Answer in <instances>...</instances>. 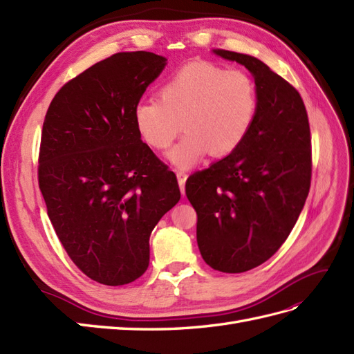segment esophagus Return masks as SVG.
<instances>
[{
  "label": "esophagus",
  "instance_id": "1",
  "mask_svg": "<svg viewBox=\"0 0 354 354\" xmlns=\"http://www.w3.org/2000/svg\"><path fill=\"white\" fill-rule=\"evenodd\" d=\"M176 176H178V184H179L180 192L185 193V180H187L188 175L185 174V171H183V170H178L176 171Z\"/></svg>",
  "mask_w": 354,
  "mask_h": 354
}]
</instances>
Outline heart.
<instances>
[{
  "label": "heart",
  "instance_id": "b5f03b06",
  "mask_svg": "<svg viewBox=\"0 0 354 354\" xmlns=\"http://www.w3.org/2000/svg\"><path fill=\"white\" fill-rule=\"evenodd\" d=\"M254 80L242 70L193 61L176 70L160 88V98L142 100L133 116L149 148L167 149L187 131L169 160L179 169L197 165L207 152L224 157L236 151L257 115Z\"/></svg>",
  "mask_w": 354,
  "mask_h": 354
}]
</instances>
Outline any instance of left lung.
I'll return each instance as SVG.
<instances>
[{
    "label": "left lung",
    "instance_id": "1",
    "mask_svg": "<svg viewBox=\"0 0 354 354\" xmlns=\"http://www.w3.org/2000/svg\"><path fill=\"white\" fill-rule=\"evenodd\" d=\"M254 77L257 115L241 147L187 179L197 245L212 269L241 274L283 245L311 185V134L301 94L265 62L215 49Z\"/></svg>",
    "mask_w": 354,
    "mask_h": 354
}]
</instances>
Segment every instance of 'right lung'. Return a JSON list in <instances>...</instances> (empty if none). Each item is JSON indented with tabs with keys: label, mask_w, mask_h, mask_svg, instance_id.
I'll return each instance as SVG.
<instances>
[{
	"label": "right lung",
	"mask_w": 354,
	"mask_h": 354,
	"mask_svg": "<svg viewBox=\"0 0 354 354\" xmlns=\"http://www.w3.org/2000/svg\"><path fill=\"white\" fill-rule=\"evenodd\" d=\"M166 61L115 53L62 86L43 122L39 187L49 220L73 263L104 286L145 274L151 232L180 198L133 116Z\"/></svg>",
	"instance_id": "right-lung-1"
}]
</instances>
